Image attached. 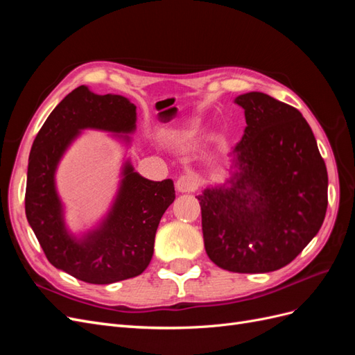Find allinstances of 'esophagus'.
<instances>
[{"label":"esophagus","instance_id":"1","mask_svg":"<svg viewBox=\"0 0 355 355\" xmlns=\"http://www.w3.org/2000/svg\"><path fill=\"white\" fill-rule=\"evenodd\" d=\"M198 187L197 178L194 175H182L176 182V189L179 192H194Z\"/></svg>","mask_w":355,"mask_h":355}]
</instances>
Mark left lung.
Returning a JSON list of instances; mask_svg holds the SVG:
<instances>
[{
  "label": "left lung",
  "mask_w": 355,
  "mask_h": 355,
  "mask_svg": "<svg viewBox=\"0 0 355 355\" xmlns=\"http://www.w3.org/2000/svg\"><path fill=\"white\" fill-rule=\"evenodd\" d=\"M245 130L234 148L230 187L204 189L198 201L204 247L222 270H280L323 225L327 168L309 124L296 108L261 92L235 99Z\"/></svg>",
  "instance_id": "1"
}]
</instances>
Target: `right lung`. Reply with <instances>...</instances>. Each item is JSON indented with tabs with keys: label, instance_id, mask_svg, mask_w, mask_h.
<instances>
[{
	"label": "right lung",
	"instance_id": "right-lung-1",
	"mask_svg": "<svg viewBox=\"0 0 355 355\" xmlns=\"http://www.w3.org/2000/svg\"><path fill=\"white\" fill-rule=\"evenodd\" d=\"M135 127V103L124 96L94 94L80 85L51 111L31 148L25 194L28 222L49 262L85 283L111 284L146 270L161 216L176 197L173 180L145 179L125 163L108 218L78 241L63 223L55 171L83 128L132 133Z\"/></svg>",
	"mask_w": 355,
	"mask_h": 355
}]
</instances>
